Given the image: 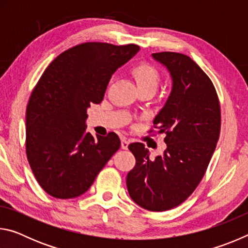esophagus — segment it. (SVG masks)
Returning <instances> with one entry per match:
<instances>
[{
    "mask_svg": "<svg viewBox=\"0 0 248 248\" xmlns=\"http://www.w3.org/2000/svg\"><path fill=\"white\" fill-rule=\"evenodd\" d=\"M128 146H129V141L125 139V138H123V139H121V148L124 150H127Z\"/></svg>",
    "mask_w": 248,
    "mask_h": 248,
    "instance_id": "esophagus-1",
    "label": "esophagus"
}]
</instances>
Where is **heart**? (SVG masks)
<instances>
[{
	"label": "heart",
	"instance_id": "heart-1",
	"mask_svg": "<svg viewBox=\"0 0 248 248\" xmlns=\"http://www.w3.org/2000/svg\"><path fill=\"white\" fill-rule=\"evenodd\" d=\"M131 73L139 91L150 90L154 92L156 90L159 82V73L154 66L148 63L138 64L132 69Z\"/></svg>",
	"mask_w": 248,
	"mask_h": 248
}]
</instances>
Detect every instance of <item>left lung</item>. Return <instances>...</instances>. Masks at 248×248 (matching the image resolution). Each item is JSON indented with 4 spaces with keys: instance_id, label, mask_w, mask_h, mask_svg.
<instances>
[{
    "instance_id": "left-lung-1",
    "label": "left lung",
    "mask_w": 248,
    "mask_h": 248,
    "mask_svg": "<svg viewBox=\"0 0 248 248\" xmlns=\"http://www.w3.org/2000/svg\"><path fill=\"white\" fill-rule=\"evenodd\" d=\"M169 71L171 90L153 124L165 133L166 149L154 159L143 143L128 148L136 156L127 175L131 199L150 211H166L183 203L198 186L219 140L221 111L211 79L189 57L153 53Z\"/></svg>"
}]
</instances>
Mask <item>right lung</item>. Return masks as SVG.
Listing matches in <instances>:
<instances>
[{
  "label": "right lung",
  "mask_w": 248,
  "mask_h": 248,
  "mask_svg": "<svg viewBox=\"0 0 248 248\" xmlns=\"http://www.w3.org/2000/svg\"><path fill=\"white\" fill-rule=\"evenodd\" d=\"M139 49L85 43L62 52L41 75L26 109V154L37 182L50 196L83 195L119 150L116 133L85 132L87 108L102 102L112 74Z\"/></svg>",
  "instance_id": "add662e5"
}]
</instances>
